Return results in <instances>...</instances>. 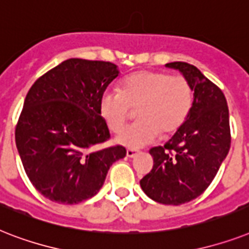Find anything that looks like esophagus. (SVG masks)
<instances>
[{
  "mask_svg": "<svg viewBox=\"0 0 249 249\" xmlns=\"http://www.w3.org/2000/svg\"><path fill=\"white\" fill-rule=\"evenodd\" d=\"M137 153H139V149H127L126 154L128 158H132V157L136 156Z\"/></svg>",
  "mask_w": 249,
  "mask_h": 249,
  "instance_id": "34e87169",
  "label": "esophagus"
}]
</instances>
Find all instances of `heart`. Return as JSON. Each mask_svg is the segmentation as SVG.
Listing matches in <instances>:
<instances>
[{"label":"heart","mask_w":249,"mask_h":249,"mask_svg":"<svg viewBox=\"0 0 249 249\" xmlns=\"http://www.w3.org/2000/svg\"><path fill=\"white\" fill-rule=\"evenodd\" d=\"M193 101V87L182 75L140 71L123 79L119 91L103 92L99 113L109 130L119 132L136 108L139 119L124 128L117 141L128 148H141L159 134L164 137L176 134L186 122Z\"/></svg>","instance_id":"1"}]
</instances>
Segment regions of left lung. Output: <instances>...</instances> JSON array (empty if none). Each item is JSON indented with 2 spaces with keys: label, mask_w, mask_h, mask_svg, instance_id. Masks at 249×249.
Returning <instances> with one entry per match:
<instances>
[{
  "label": "left lung",
  "mask_w": 249,
  "mask_h": 249,
  "mask_svg": "<svg viewBox=\"0 0 249 249\" xmlns=\"http://www.w3.org/2000/svg\"><path fill=\"white\" fill-rule=\"evenodd\" d=\"M178 69L194 91L186 122L164 146L150 149L153 168L140 180L149 198L162 204L188 203L206 190L230 149V123L225 95L199 69L184 61Z\"/></svg>",
  "instance_id": "obj_1"
}]
</instances>
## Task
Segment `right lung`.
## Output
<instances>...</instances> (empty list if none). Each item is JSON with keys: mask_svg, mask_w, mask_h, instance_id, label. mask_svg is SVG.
Wrapping results in <instances>:
<instances>
[{"mask_svg": "<svg viewBox=\"0 0 249 249\" xmlns=\"http://www.w3.org/2000/svg\"><path fill=\"white\" fill-rule=\"evenodd\" d=\"M109 61L68 59L41 75L28 91L15 128L21 163L47 199L77 204L96 194L113 163L126 156L109 140L99 100L118 77Z\"/></svg>", "mask_w": 249, "mask_h": 249, "instance_id": "obj_1", "label": "right lung"}]
</instances>
